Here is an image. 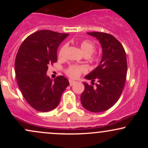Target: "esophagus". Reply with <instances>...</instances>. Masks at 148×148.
<instances>
[{
    "label": "esophagus",
    "mask_w": 148,
    "mask_h": 148,
    "mask_svg": "<svg viewBox=\"0 0 148 148\" xmlns=\"http://www.w3.org/2000/svg\"><path fill=\"white\" fill-rule=\"evenodd\" d=\"M69 85H70V86H72V85H74V84H75V81H73V80H69Z\"/></svg>",
    "instance_id": "34e87169"
}]
</instances>
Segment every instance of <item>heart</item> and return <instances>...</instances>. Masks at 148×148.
<instances>
[{"label":"heart","mask_w":148,"mask_h":148,"mask_svg":"<svg viewBox=\"0 0 148 148\" xmlns=\"http://www.w3.org/2000/svg\"><path fill=\"white\" fill-rule=\"evenodd\" d=\"M67 45H64L61 47L58 52L59 57H62L64 55V53L65 49H67ZM80 48L81 51L84 55L90 56L95 50V46L91 41L89 40H84L80 44ZM86 71V69L83 66H71L66 71V74L70 78L72 79H76L80 76L81 72H84Z\"/></svg>","instance_id":"heart-1"}]
</instances>
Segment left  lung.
Masks as SVG:
<instances>
[{"mask_svg": "<svg viewBox=\"0 0 148 148\" xmlns=\"http://www.w3.org/2000/svg\"><path fill=\"white\" fill-rule=\"evenodd\" d=\"M87 34L99 40L102 57L99 65L85 76L92 85L96 80V87L83 82L81 101L88 111L100 113L111 108L121 95L126 81L127 56L123 45L113 35L101 32Z\"/></svg>", "mask_w": 148, "mask_h": 148, "instance_id": "8db88e82", "label": "left lung"}]
</instances>
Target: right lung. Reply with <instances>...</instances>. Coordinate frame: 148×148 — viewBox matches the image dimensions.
<instances>
[{
	"mask_svg": "<svg viewBox=\"0 0 148 148\" xmlns=\"http://www.w3.org/2000/svg\"><path fill=\"white\" fill-rule=\"evenodd\" d=\"M69 34L42 30L23 42L15 59L16 81L23 97L35 110L50 111L60 103L62 92L69 85L59 76L53 81L47 76L49 64L57 61V50Z\"/></svg>",
	"mask_w": 148,
	"mask_h": 148,
	"instance_id": "add662e5",
	"label": "right lung"
}]
</instances>
